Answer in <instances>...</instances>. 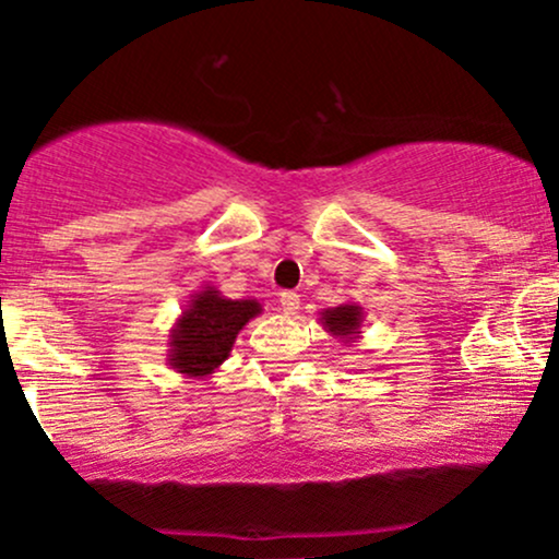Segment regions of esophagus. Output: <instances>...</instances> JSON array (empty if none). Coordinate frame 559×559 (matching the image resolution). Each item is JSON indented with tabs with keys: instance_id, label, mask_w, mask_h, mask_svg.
I'll use <instances>...</instances> for the list:
<instances>
[{
	"instance_id": "obj_1",
	"label": "esophagus",
	"mask_w": 559,
	"mask_h": 559,
	"mask_svg": "<svg viewBox=\"0 0 559 559\" xmlns=\"http://www.w3.org/2000/svg\"><path fill=\"white\" fill-rule=\"evenodd\" d=\"M281 310H284L286 316H294V312L299 310V294H294V292L281 294Z\"/></svg>"
}]
</instances>
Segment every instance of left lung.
I'll return each mask as SVG.
<instances>
[{"label":"left lung","mask_w":559,"mask_h":559,"mask_svg":"<svg viewBox=\"0 0 559 559\" xmlns=\"http://www.w3.org/2000/svg\"><path fill=\"white\" fill-rule=\"evenodd\" d=\"M321 326L329 331L334 340L345 342H358L360 340V326H364V308H360L358 302H347V305H340V308H329L321 312Z\"/></svg>","instance_id":"obj_1"}]
</instances>
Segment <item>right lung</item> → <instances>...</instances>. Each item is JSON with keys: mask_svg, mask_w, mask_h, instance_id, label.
I'll list each match as a JSON object with an SVG mask.
<instances>
[{"mask_svg": "<svg viewBox=\"0 0 559 559\" xmlns=\"http://www.w3.org/2000/svg\"><path fill=\"white\" fill-rule=\"evenodd\" d=\"M260 312L257 299H228L210 284L201 286L169 329L167 364L182 377H210L228 360L238 331Z\"/></svg>", "mask_w": 559, "mask_h": 559, "instance_id": "obj_1", "label": "right lung"}]
</instances>
